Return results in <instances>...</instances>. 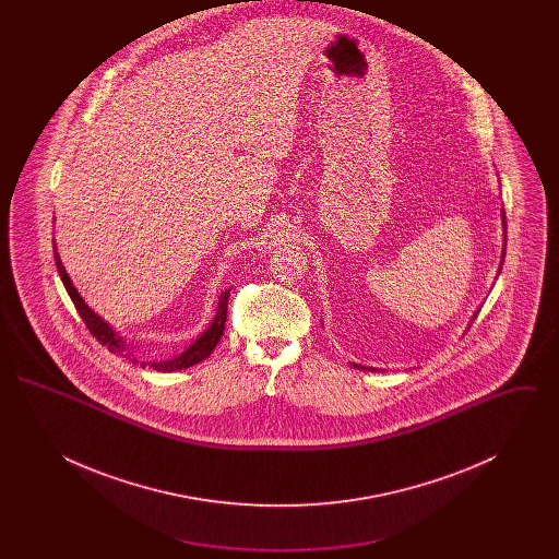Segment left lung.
Listing matches in <instances>:
<instances>
[{
    "mask_svg": "<svg viewBox=\"0 0 559 559\" xmlns=\"http://www.w3.org/2000/svg\"><path fill=\"white\" fill-rule=\"evenodd\" d=\"M501 219H503V240H506V242H503V253H501V264H499V272H501V267H503V258H506V245H507V224H506V212H501ZM499 272H497V274H499ZM479 312V310H478ZM478 312H476V314H474V317H472V320L476 319V317H478ZM469 324H472V322H469ZM469 324H467V326H469ZM352 367H354V369H362V371H379V369H374V367H362V365H356V362H352Z\"/></svg>",
    "mask_w": 559,
    "mask_h": 559,
    "instance_id": "obj_1",
    "label": "left lung"
}]
</instances>
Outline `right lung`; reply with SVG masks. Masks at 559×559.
I'll return each instance as SVG.
<instances>
[{"instance_id": "right-lung-1", "label": "right lung", "mask_w": 559, "mask_h": 559, "mask_svg": "<svg viewBox=\"0 0 559 559\" xmlns=\"http://www.w3.org/2000/svg\"><path fill=\"white\" fill-rule=\"evenodd\" d=\"M52 242L53 260H56L58 274H60V278H62L64 289L71 295V299H73V304H75L81 319L85 322V326H87V329L92 331V335H94L103 346H107L112 354H121V356H128L132 362H140V360L133 356L132 352H130V346L126 344L123 335H119V333L108 324L107 320L103 319L100 314H96V312L85 304V299H83L81 293L75 289L71 276L67 274V270H64L62 262H60V255H58V251H56V239H53ZM228 297H230V289H224V292L219 293L217 310H215V317H213L212 322H210V326H207L182 354H178V356H174V358H169V360H160V362H140V367L144 369V367L148 365V367H153L155 371L171 372L182 371V369H188V367L199 365L201 360H205V358L212 354L213 347L217 346V342L222 340V335H224V324H226V314H228Z\"/></svg>"}]
</instances>
